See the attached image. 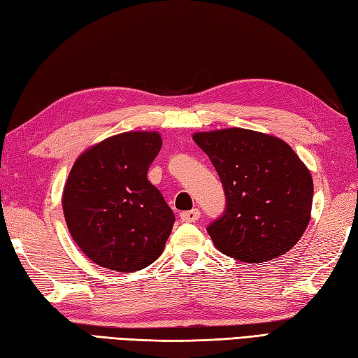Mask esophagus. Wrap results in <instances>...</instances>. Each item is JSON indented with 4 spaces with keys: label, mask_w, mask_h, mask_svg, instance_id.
<instances>
[{
    "label": "esophagus",
    "mask_w": 358,
    "mask_h": 358,
    "mask_svg": "<svg viewBox=\"0 0 358 358\" xmlns=\"http://www.w3.org/2000/svg\"><path fill=\"white\" fill-rule=\"evenodd\" d=\"M180 218H181V222H185V223H195L196 220H200V210L192 209V210L181 212Z\"/></svg>",
    "instance_id": "esophagus-1"
}]
</instances>
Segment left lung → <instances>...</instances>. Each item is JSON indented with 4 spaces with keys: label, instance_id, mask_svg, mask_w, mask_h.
Returning a JSON list of instances; mask_svg holds the SVG:
<instances>
[{
    "label": "left lung",
    "instance_id": "1",
    "mask_svg": "<svg viewBox=\"0 0 358 358\" xmlns=\"http://www.w3.org/2000/svg\"><path fill=\"white\" fill-rule=\"evenodd\" d=\"M194 141L222 180L226 208L208 226L215 248L245 263L286 254L310 220L314 185L308 167L277 136L249 129L196 132Z\"/></svg>",
    "mask_w": 358,
    "mask_h": 358
}]
</instances>
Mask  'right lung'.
<instances>
[{
    "label": "right lung",
    "mask_w": 358,
    "mask_h": 358,
    "mask_svg": "<svg viewBox=\"0 0 358 358\" xmlns=\"http://www.w3.org/2000/svg\"><path fill=\"white\" fill-rule=\"evenodd\" d=\"M162 144L158 132L110 136L81 154L66 181L63 210L72 238L106 269H144L169 238L175 215L148 180Z\"/></svg>",
    "instance_id": "obj_1"
}]
</instances>
